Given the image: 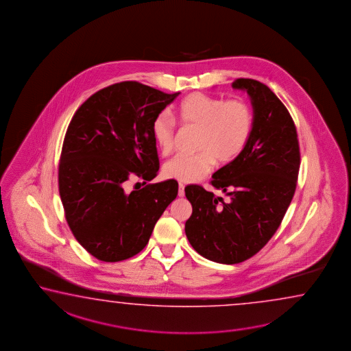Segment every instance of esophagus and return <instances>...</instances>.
Here are the masks:
<instances>
[{
    "label": "esophagus",
    "mask_w": 351,
    "mask_h": 351,
    "mask_svg": "<svg viewBox=\"0 0 351 351\" xmlns=\"http://www.w3.org/2000/svg\"><path fill=\"white\" fill-rule=\"evenodd\" d=\"M179 196L180 197L185 196V185L184 184H179Z\"/></svg>",
    "instance_id": "1"
}]
</instances>
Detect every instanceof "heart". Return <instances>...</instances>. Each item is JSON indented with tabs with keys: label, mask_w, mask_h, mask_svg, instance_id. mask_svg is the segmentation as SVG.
<instances>
[{
	"label": "heart",
	"mask_w": 351,
	"mask_h": 351,
	"mask_svg": "<svg viewBox=\"0 0 351 351\" xmlns=\"http://www.w3.org/2000/svg\"><path fill=\"white\" fill-rule=\"evenodd\" d=\"M184 126L199 129L196 154L178 155L167 161L165 176L180 182H196L214 169L216 160L231 162L243 152L250 140L254 114L243 99L223 100L206 93L189 95L178 108ZM176 123L171 114L162 111L152 122V135L160 151L167 155L173 147Z\"/></svg>",
	"instance_id": "obj_1"
}]
</instances>
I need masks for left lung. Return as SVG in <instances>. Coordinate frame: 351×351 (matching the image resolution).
<instances>
[{"label":"left lung","instance_id":"left-lung-1","mask_svg":"<svg viewBox=\"0 0 351 351\" xmlns=\"http://www.w3.org/2000/svg\"><path fill=\"white\" fill-rule=\"evenodd\" d=\"M232 87L250 96L254 126L243 152L213 175L211 185L229 200L199 185L185 187L193 205L189 241L201 256L228 265L254 256L274 237L300 169L298 132L285 105L256 80L237 79Z\"/></svg>","mask_w":351,"mask_h":351}]
</instances>
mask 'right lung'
<instances>
[{"mask_svg": "<svg viewBox=\"0 0 351 351\" xmlns=\"http://www.w3.org/2000/svg\"><path fill=\"white\" fill-rule=\"evenodd\" d=\"M180 93L123 81L90 96L73 114L58 165V191L75 239L106 263L132 258L149 243L179 184L166 180L131 193V176L151 181L158 156L152 122Z\"/></svg>", "mask_w": 351, "mask_h": 351, "instance_id": "right-lung-1", "label": "right lung"}]
</instances>
